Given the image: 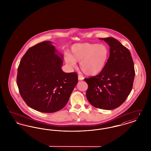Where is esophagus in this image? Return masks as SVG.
I'll use <instances>...</instances> for the list:
<instances>
[{"label":"esophagus","mask_w":151,"mask_h":151,"mask_svg":"<svg viewBox=\"0 0 151 151\" xmlns=\"http://www.w3.org/2000/svg\"><path fill=\"white\" fill-rule=\"evenodd\" d=\"M83 79H84V78L81 75H78V80H83Z\"/></svg>","instance_id":"obj_1"}]
</instances>
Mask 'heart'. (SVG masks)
<instances>
[{"instance_id": "1", "label": "heart", "mask_w": 151, "mask_h": 151, "mask_svg": "<svg viewBox=\"0 0 151 151\" xmlns=\"http://www.w3.org/2000/svg\"><path fill=\"white\" fill-rule=\"evenodd\" d=\"M109 56L108 47L103 44L76 43L72 45L71 54L65 55V63L71 67L80 62V68L85 74L94 76L104 69Z\"/></svg>"}]
</instances>
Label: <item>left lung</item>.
<instances>
[{
	"label": "left lung",
	"instance_id": "left-lung-1",
	"mask_svg": "<svg viewBox=\"0 0 151 151\" xmlns=\"http://www.w3.org/2000/svg\"><path fill=\"white\" fill-rule=\"evenodd\" d=\"M109 45L110 56L99 75L84 79L88 84L87 100L96 108L112 110L126 100L133 86L134 64L131 54L113 37L101 38Z\"/></svg>",
	"mask_w": 151,
	"mask_h": 151
}]
</instances>
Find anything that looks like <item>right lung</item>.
Wrapping results in <instances>:
<instances>
[{
    "label": "right lung",
    "mask_w": 151,
    "mask_h": 151,
    "mask_svg": "<svg viewBox=\"0 0 151 151\" xmlns=\"http://www.w3.org/2000/svg\"><path fill=\"white\" fill-rule=\"evenodd\" d=\"M62 54L50 41L29 48L17 70L19 92L30 108L42 113H54L64 108L78 82L76 72L61 68Z\"/></svg>",
    "instance_id": "1"
}]
</instances>
